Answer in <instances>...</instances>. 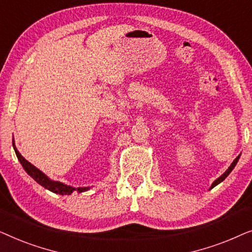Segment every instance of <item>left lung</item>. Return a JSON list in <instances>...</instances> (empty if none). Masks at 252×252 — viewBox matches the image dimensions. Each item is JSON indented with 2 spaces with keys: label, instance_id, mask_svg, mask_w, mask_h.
<instances>
[{
  "label": "left lung",
  "instance_id": "8db88e82",
  "mask_svg": "<svg viewBox=\"0 0 252 252\" xmlns=\"http://www.w3.org/2000/svg\"><path fill=\"white\" fill-rule=\"evenodd\" d=\"M240 156H241V155H239V156H237V157L235 158V159H234V161H233V163H232V164H230V166H229L228 168H227V171L225 172V173H223L222 175H220V177H219L218 179H217V180H216L215 182H213V184L211 185V188H210V189H212L213 187H216V186H217V185H219V184H220V182H221V181H223V180H225V179L227 178V175H228V174L230 173V172H232V171H233V168H234V167H235V165L237 164V161H239V158H240Z\"/></svg>",
  "mask_w": 252,
  "mask_h": 252
}]
</instances>
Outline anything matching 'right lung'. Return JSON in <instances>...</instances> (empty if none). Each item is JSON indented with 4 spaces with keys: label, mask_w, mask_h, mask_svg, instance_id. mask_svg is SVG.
<instances>
[{
    "label": "right lung",
    "mask_w": 252,
    "mask_h": 252,
    "mask_svg": "<svg viewBox=\"0 0 252 252\" xmlns=\"http://www.w3.org/2000/svg\"><path fill=\"white\" fill-rule=\"evenodd\" d=\"M12 146H13V149H15V153L17 155V158H18V160L20 161V164H22L24 170L27 172V174H29L30 177H32L34 180L37 182V184L41 185L46 189H48V190L53 191V192H55V194H60V195H71L72 192L75 190H77L78 192H82V191H86L89 189V187L74 188V187H71V186L62 184V182H60V181L50 180V179L48 178L47 175L43 173V172H41L39 168H36L34 165L31 164L29 160H26L25 158H24L22 155L19 154V151L17 150L13 140H12Z\"/></svg>",
    "instance_id": "1"
}]
</instances>
